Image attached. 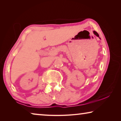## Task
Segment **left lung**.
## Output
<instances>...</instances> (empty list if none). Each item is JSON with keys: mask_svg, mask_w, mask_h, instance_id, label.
Wrapping results in <instances>:
<instances>
[{"mask_svg": "<svg viewBox=\"0 0 121 121\" xmlns=\"http://www.w3.org/2000/svg\"><path fill=\"white\" fill-rule=\"evenodd\" d=\"M93 33H94V34L95 35H96L97 36V37H99V34H98L97 32L96 31H93ZM100 39V38H99Z\"/></svg>", "mask_w": 121, "mask_h": 121, "instance_id": "obj_1", "label": "left lung"}]
</instances>
